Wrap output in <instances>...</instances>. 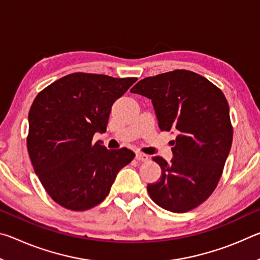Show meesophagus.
Here are the masks:
<instances>
[{
  "instance_id": "obj_1",
  "label": "esophagus",
  "mask_w": 260,
  "mask_h": 260,
  "mask_svg": "<svg viewBox=\"0 0 260 260\" xmlns=\"http://www.w3.org/2000/svg\"><path fill=\"white\" fill-rule=\"evenodd\" d=\"M135 158L139 161H147L149 159L148 155H146V153H142V152H136V157Z\"/></svg>"
}]
</instances>
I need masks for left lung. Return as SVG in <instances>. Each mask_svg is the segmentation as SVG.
<instances>
[{
	"label": "left lung",
	"mask_w": 260,
	"mask_h": 260,
	"mask_svg": "<svg viewBox=\"0 0 260 260\" xmlns=\"http://www.w3.org/2000/svg\"><path fill=\"white\" fill-rule=\"evenodd\" d=\"M131 93L151 100L159 128L177 133L171 161L152 158L161 175L148 184L151 200L175 213L197 208L217 187L231 151L233 127L225 95L187 70L144 78Z\"/></svg>",
	"instance_id": "obj_1"
}]
</instances>
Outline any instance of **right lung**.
I'll list each match as a JSON object with an SVG mask.
<instances>
[{"label":"right lung","mask_w":260,"mask_h":260,"mask_svg":"<svg viewBox=\"0 0 260 260\" xmlns=\"http://www.w3.org/2000/svg\"><path fill=\"white\" fill-rule=\"evenodd\" d=\"M138 80L72 73L38 94L28 113L27 150L35 173L57 204L85 211L103 202L117 174L133 160L127 148L108 150L95 133L107 131L111 108Z\"/></svg>","instance_id":"add662e5"}]
</instances>
